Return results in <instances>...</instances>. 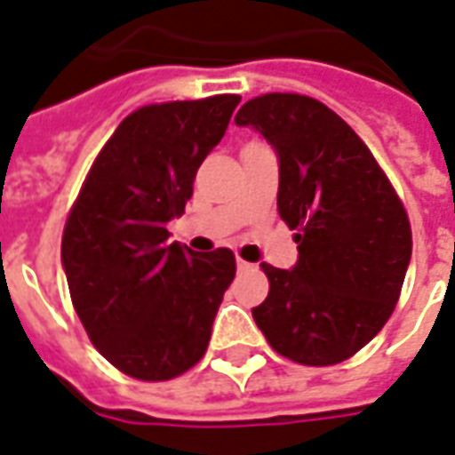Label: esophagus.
<instances>
[{
	"label": "esophagus",
	"instance_id": "34e87169",
	"mask_svg": "<svg viewBox=\"0 0 455 455\" xmlns=\"http://www.w3.org/2000/svg\"><path fill=\"white\" fill-rule=\"evenodd\" d=\"M236 265H238V270H251V267H253V265H251V262L241 260V258H238V260H236Z\"/></svg>",
	"mask_w": 455,
	"mask_h": 455
}]
</instances>
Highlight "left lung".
Instances as JSON below:
<instances>
[{"instance_id": "obj_1", "label": "left lung", "mask_w": 455, "mask_h": 455, "mask_svg": "<svg viewBox=\"0 0 455 455\" xmlns=\"http://www.w3.org/2000/svg\"><path fill=\"white\" fill-rule=\"evenodd\" d=\"M279 159V217L296 228L291 270L262 262L270 294L253 318L270 347L306 366L345 362L398 304L412 255L403 202L356 132L321 100L265 93L236 113Z\"/></svg>"}]
</instances>
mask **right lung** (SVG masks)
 Here are the masks:
<instances>
[{
    "instance_id": "add662e5",
    "label": "right lung",
    "mask_w": 455,
    "mask_h": 455,
    "mask_svg": "<svg viewBox=\"0 0 455 455\" xmlns=\"http://www.w3.org/2000/svg\"><path fill=\"white\" fill-rule=\"evenodd\" d=\"M241 96L134 110L93 161L62 234L74 311L108 362L140 381H168L207 352L236 275L228 248L168 243L193 180L227 132Z\"/></svg>"
}]
</instances>
